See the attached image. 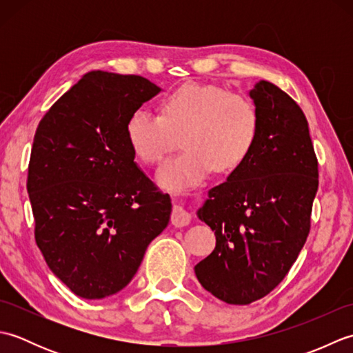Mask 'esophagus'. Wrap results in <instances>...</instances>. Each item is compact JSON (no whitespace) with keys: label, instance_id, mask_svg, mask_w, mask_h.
I'll list each match as a JSON object with an SVG mask.
<instances>
[{"label":"esophagus","instance_id":"esophagus-1","mask_svg":"<svg viewBox=\"0 0 353 353\" xmlns=\"http://www.w3.org/2000/svg\"><path fill=\"white\" fill-rule=\"evenodd\" d=\"M191 221V215L185 211L182 206L174 205L171 211V224L174 228H185Z\"/></svg>","mask_w":353,"mask_h":353}]
</instances>
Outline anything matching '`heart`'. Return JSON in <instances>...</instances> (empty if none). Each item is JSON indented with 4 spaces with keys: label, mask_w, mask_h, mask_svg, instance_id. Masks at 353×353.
<instances>
[{
    "label": "heart",
    "mask_w": 353,
    "mask_h": 353,
    "mask_svg": "<svg viewBox=\"0 0 353 353\" xmlns=\"http://www.w3.org/2000/svg\"><path fill=\"white\" fill-rule=\"evenodd\" d=\"M259 130V112L250 99L199 83L168 94L161 114L134 110L125 125L132 152L147 165L161 162L182 137L183 152L157 171V182L170 191L196 188L214 170H236L252 153Z\"/></svg>",
    "instance_id": "heart-1"
}]
</instances>
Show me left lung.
I'll return each instance as SVG.
<instances>
[{"mask_svg": "<svg viewBox=\"0 0 353 353\" xmlns=\"http://www.w3.org/2000/svg\"><path fill=\"white\" fill-rule=\"evenodd\" d=\"M250 97L261 118L256 144L199 211L216 244L194 267L196 276L230 305L262 299L288 274L310 235L319 188V162L301 106L265 80Z\"/></svg>", "mask_w": 353, "mask_h": 353, "instance_id": "1", "label": "left lung"}]
</instances>
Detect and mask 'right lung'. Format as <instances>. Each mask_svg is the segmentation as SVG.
<instances>
[{"mask_svg": "<svg viewBox=\"0 0 353 353\" xmlns=\"http://www.w3.org/2000/svg\"><path fill=\"white\" fill-rule=\"evenodd\" d=\"M159 91L133 74L88 72L36 129L27 176L34 239L51 272L83 299L123 290L170 221V196L138 168L125 133Z\"/></svg>", "mask_w": 353, "mask_h": 353, "instance_id": "1", "label": "right lung"}]
</instances>
